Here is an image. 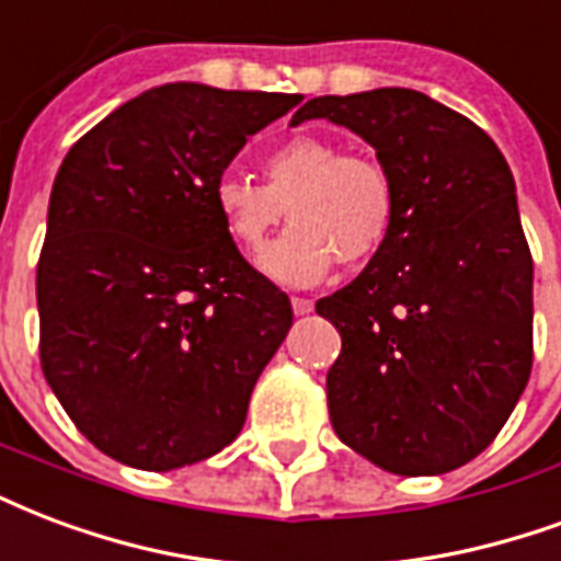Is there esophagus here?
<instances>
[{"label":"esophagus","instance_id":"34e87169","mask_svg":"<svg viewBox=\"0 0 561 561\" xmlns=\"http://www.w3.org/2000/svg\"><path fill=\"white\" fill-rule=\"evenodd\" d=\"M291 309L294 314H309L314 309V302L306 300V297H291Z\"/></svg>","mask_w":561,"mask_h":561}]
</instances>
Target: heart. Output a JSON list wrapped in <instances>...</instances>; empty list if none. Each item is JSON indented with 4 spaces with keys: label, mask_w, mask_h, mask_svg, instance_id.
<instances>
[{
    "label": "heart",
    "mask_w": 561,
    "mask_h": 561,
    "mask_svg": "<svg viewBox=\"0 0 561 561\" xmlns=\"http://www.w3.org/2000/svg\"><path fill=\"white\" fill-rule=\"evenodd\" d=\"M261 184L243 172H226L214 184V207L231 238L255 252L285 219V231L261 255L270 279L294 288L321 282L335 261L347 267L371 261L392 238L398 190L371 157L344 153L321 136H294L264 157Z\"/></svg>",
    "instance_id": "b5f03b06"
}]
</instances>
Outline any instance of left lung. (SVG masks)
Returning a JSON list of instances; mask_svg holds the SVG:
<instances>
[{
	"instance_id": "obj_1",
	"label": "left lung",
	"mask_w": 561,
	"mask_h": 561,
	"mask_svg": "<svg viewBox=\"0 0 561 561\" xmlns=\"http://www.w3.org/2000/svg\"><path fill=\"white\" fill-rule=\"evenodd\" d=\"M377 151L398 190L392 238L314 302L342 335L327 375L344 446L396 476H439L493 443L533 371V255L488 133L413 89L312 98Z\"/></svg>"
}]
</instances>
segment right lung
I'll return each mask as SVG.
<instances>
[{"mask_svg": "<svg viewBox=\"0 0 561 561\" xmlns=\"http://www.w3.org/2000/svg\"><path fill=\"white\" fill-rule=\"evenodd\" d=\"M297 103L169 82L110 112L61 160L37 261L41 368L103 455L178 470L243 428L294 312L238 252L214 184Z\"/></svg>", "mask_w": 561, "mask_h": 561, "instance_id": "1", "label": "right lung"}]
</instances>
